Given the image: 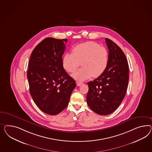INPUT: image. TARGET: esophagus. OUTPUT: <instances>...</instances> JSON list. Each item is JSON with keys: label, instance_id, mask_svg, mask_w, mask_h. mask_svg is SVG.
I'll return each instance as SVG.
<instances>
[{"label": "esophagus", "instance_id": "1", "mask_svg": "<svg viewBox=\"0 0 152 152\" xmlns=\"http://www.w3.org/2000/svg\"><path fill=\"white\" fill-rule=\"evenodd\" d=\"M82 82H80V81H76V84H77V86H81V85H82Z\"/></svg>", "mask_w": 152, "mask_h": 152}]
</instances>
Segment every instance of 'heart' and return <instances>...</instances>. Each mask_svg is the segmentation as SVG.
I'll list each match as a JSON object with an SVG mask.
<instances>
[{"label":"heart","mask_w":152,"mask_h":152,"mask_svg":"<svg viewBox=\"0 0 152 152\" xmlns=\"http://www.w3.org/2000/svg\"><path fill=\"white\" fill-rule=\"evenodd\" d=\"M72 53H66L62 58V66L68 72L72 73L82 63V67L72 75L78 81H83L92 76L98 77L107 69L108 52L99 44L88 41L75 46Z\"/></svg>","instance_id":"1"}]
</instances>
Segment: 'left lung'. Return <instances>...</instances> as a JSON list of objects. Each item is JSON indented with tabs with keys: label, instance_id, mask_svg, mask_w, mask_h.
I'll return each instance as SVG.
<instances>
[{
	"label": "left lung",
	"instance_id": "obj_1",
	"mask_svg": "<svg viewBox=\"0 0 152 152\" xmlns=\"http://www.w3.org/2000/svg\"><path fill=\"white\" fill-rule=\"evenodd\" d=\"M108 49V64L104 73L87 82V102L99 115H110L118 107L126 94L129 81L127 60L123 51L109 39H105Z\"/></svg>",
	"mask_w": 152,
	"mask_h": 152
}]
</instances>
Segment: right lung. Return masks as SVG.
I'll return each instance as SVG.
<instances>
[{"instance_id": "1", "label": "right lung", "mask_w": 152, "mask_h": 152, "mask_svg": "<svg viewBox=\"0 0 152 152\" xmlns=\"http://www.w3.org/2000/svg\"><path fill=\"white\" fill-rule=\"evenodd\" d=\"M67 41L47 37L34 48L29 60L30 93L37 107L48 115H58L67 106L76 86L62 66Z\"/></svg>"}]
</instances>
